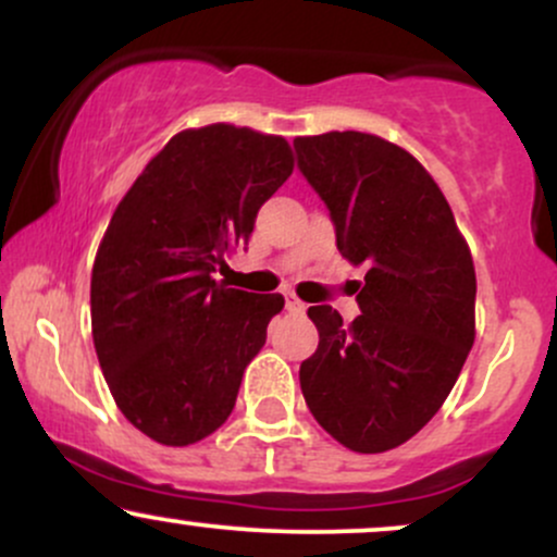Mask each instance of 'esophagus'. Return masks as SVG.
Returning a JSON list of instances; mask_svg holds the SVG:
<instances>
[{
  "label": "esophagus",
  "mask_w": 557,
  "mask_h": 557,
  "mask_svg": "<svg viewBox=\"0 0 557 557\" xmlns=\"http://www.w3.org/2000/svg\"><path fill=\"white\" fill-rule=\"evenodd\" d=\"M285 309L290 311V314H304L306 311V304L304 300H298L293 293H285Z\"/></svg>",
  "instance_id": "34e87169"
}]
</instances>
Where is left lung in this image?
<instances>
[{"label":"left lung","instance_id":"8db88e82","mask_svg":"<svg viewBox=\"0 0 557 557\" xmlns=\"http://www.w3.org/2000/svg\"><path fill=\"white\" fill-rule=\"evenodd\" d=\"M293 146L327 203L337 251L367 267L354 322L332 306L309 309L319 345L300 363V389L348 450H393L440 411L474 345V259L440 185L406 149L359 131Z\"/></svg>","mask_w":557,"mask_h":557}]
</instances>
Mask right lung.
Segmentation results:
<instances>
[{
	"label": "right lung",
	"instance_id": "right-lung-1",
	"mask_svg": "<svg viewBox=\"0 0 557 557\" xmlns=\"http://www.w3.org/2000/svg\"><path fill=\"white\" fill-rule=\"evenodd\" d=\"M290 172L283 136L188 127L114 209L91 272L94 348L123 417L159 445H194L225 424L283 311L280 293L235 290L214 272Z\"/></svg>",
	"mask_w": 557,
	"mask_h": 557
}]
</instances>
